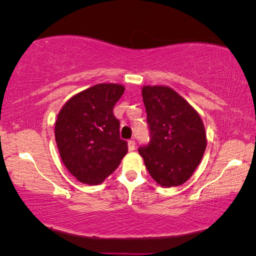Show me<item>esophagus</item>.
<instances>
[{"mask_svg":"<svg viewBox=\"0 0 256 256\" xmlns=\"http://www.w3.org/2000/svg\"><path fill=\"white\" fill-rule=\"evenodd\" d=\"M135 146H136V143H135L134 140H130V141H128L129 152H132V150H135Z\"/></svg>","mask_w":256,"mask_h":256,"instance_id":"obj_1","label":"esophagus"}]
</instances>
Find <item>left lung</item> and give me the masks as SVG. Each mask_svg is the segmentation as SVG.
Listing matches in <instances>:
<instances>
[{
	"label": "left lung",
	"instance_id": "left-lung-1",
	"mask_svg": "<svg viewBox=\"0 0 256 256\" xmlns=\"http://www.w3.org/2000/svg\"><path fill=\"white\" fill-rule=\"evenodd\" d=\"M143 102L150 134L138 148L150 176L164 188L185 183L199 166L206 134L199 114L166 86H144Z\"/></svg>",
	"mask_w": 256,
	"mask_h": 256
}]
</instances>
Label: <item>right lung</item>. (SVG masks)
Wrapping results in <instances>:
<instances>
[{
	"mask_svg": "<svg viewBox=\"0 0 256 256\" xmlns=\"http://www.w3.org/2000/svg\"><path fill=\"white\" fill-rule=\"evenodd\" d=\"M124 92L121 85L99 84L71 98L59 112L54 127L59 154L82 183H102L128 152L113 112Z\"/></svg>",
	"mask_w": 256,
	"mask_h": 256,
	"instance_id": "add662e5",
	"label": "right lung"
}]
</instances>
